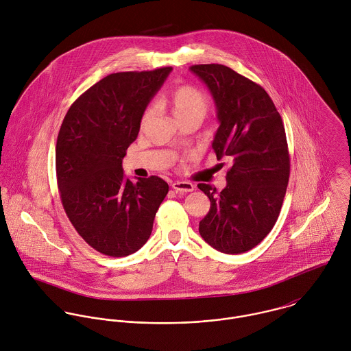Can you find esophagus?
<instances>
[{"label": "esophagus", "instance_id": "34e87169", "mask_svg": "<svg viewBox=\"0 0 351 351\" xmlns=\"http://www.w3.org/2000/svg\"><path fill=\"white\" fill-rule=\"evenodd\" d=\"M171 188L176 192H193L195 191V185L186 181H176L171 184Z\"/></svg>", "mask_w": 351, "mask_h": 351}]
</instances>
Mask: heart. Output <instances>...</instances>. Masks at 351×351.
<instances>
[{
    "label": "heart",
    "mask_w": 351,
    "mask_h": 351,
    "mask_svg": "<svg viewBox=\"0 0 351 351\" xmlns=\"http://www.w3.org/2000/svg\"><path fill=\"white\" fill-rule=\"evenodd\" d=\"M166 102L180 121H185L189 119L202 120L209 110V99L201 89L193 85H181L176 88L169 95ZM154 110H155L154 105H149L145 109L141 117L142 128H145L150 121L151 117L154 116Z\"/></svg>",
    "instance_id": "obj_1"
}]
</instances>
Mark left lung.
I'll return each mask as SVG.
<instances>
[{"instance_id":"obj_1","label":"left lung","mask_w":351,"mask_h":351,"mask_svg":"<svg viewBox=\"0 0 351 351\" xmlns=\"http://www.w3.org/2000/svg\"><path fill=\"white\" fill-rule=\"evenodd\" d=\"M191 70L216 104L220 127L212 149L231 162L221 192L197 185L210 201L199 231L213 249L242 254L266 238L282 206L291 173L284 123L266 90L232 69L210 63Z\"/></svg>"}]
</instances>
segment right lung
<instances>
[{
    "label": "right lung",
    "mask_w": 351,
    "mask_h": 351,
    "mask_svg": "<svg viewBox=\"0 0 351 351\" xmlns=\"http://www.w3.org/2000/svg\"><path fill=\"white\" fill-rule=\"evenodd\" d=\"M170 71L109 74L71 104L60 125L55 166L62 205L80 237L101 254L119 258L139 250L169 192L156 176L130 181L121 162Z\"/></svg>",
    "instance_id": "add662e5"
}]
</instances>
